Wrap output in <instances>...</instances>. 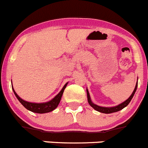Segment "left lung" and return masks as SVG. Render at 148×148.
<instances>
[{"label":"left lung","mask_w":148,"mask_h":148,"mask_svg":"<svg viewBox=\"0 0 148 148\" xmlns=\"http://www.w3.org/2000/svg\"><path fill=\"white\" fill-rule=\"evenodd\" d=\"M137 85H138V82H136V86H135V88H134V90L133 93H132V94L131 95L130 97L128 98V99H127V100H125V101H123V103H120L119 105L115 106V107H100V106H98V105H96V104H95V103H93V102H92V101H91L90 96V94H89V92H88V89H87V96H88V103H89L91 107H93V108L95 110H96V111L99 112L105 113V114H110V113L116 112H118V111H120V110H123V109L124 107H126V106L128 105V103H130V101H132V98H133L135 92H136V88H137Z\"/></svg>","instance_id":"left-lung-1"}]
</instances>
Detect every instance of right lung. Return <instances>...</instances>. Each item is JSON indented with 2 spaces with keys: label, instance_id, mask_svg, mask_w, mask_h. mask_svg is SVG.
I'll return each instance as SVG.
<instances>
[{
  "label": "right lung",
  "instance_id": "add662e5",
  "mask_svg": "<svg viewBox=\"0 0 148 148\" xmlns=\"http://www.w3.org/2000/svg\"><path fill=\"white\" fill-rule=\"evenodd\" d=\"M67 84L68 83H66V85L63 86V88H62L61 90L60 91V93H59L57 96H55V98H53V99L51 101H49L45 102V103H33V102H28L23 100V99H22L20 96L16 94V93L14 91V90L13 86H12V90H13L14 91V95L16 96V97L17 98L19 101H20L27 110H30V111L33 112L42 114V113H47L49 112H52L53 111L55 108H57V107L58 106L59 103H60V101L62 96H63V91H64Z\"/></svg>",
  "mask_w": 148,
  "mask_h": 148
}]
</instances>
